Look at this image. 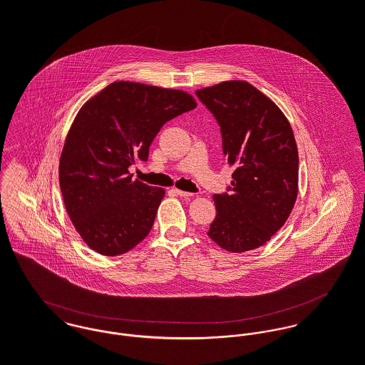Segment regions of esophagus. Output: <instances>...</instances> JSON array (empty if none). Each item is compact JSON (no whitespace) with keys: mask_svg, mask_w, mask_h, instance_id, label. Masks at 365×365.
I'll list each match as a JSON object with an SVG mask.
<instances>
[{"mask_svg":"<svg viewBox=\"0 0 365 365\" xmlns=\"http://www.w3.org/2000/svg\"><path fill=\"white\" fill-rule=\"evenodd\" d=\"M177 195H180V197H184V198H187V197H192V194L191 192H187V191H181V190H173Z\"/></svg>","mask_w":365,"mask_h":365,"instance_id":"obj_1","label":"esophagus"}]
</instances>
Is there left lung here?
Masks as SVG:
<instances>
[{
	"instance_id": "obj_1",
	"label": "left lung",
	"mask_w": 365,
	"mask_h": 365,
	"mask_svg": "<svg viewBox=\"0 0 365 365\" xmlns=\"http://www.w3.org/2000/svg\"><path fill=\"white\" fill-rule=\"evenodd\" d=\"M220 126L230 165L229 194H215L208 236L230 253L265 245L287 222L298 195L299 157L292 128L267 96L247 81L195 91Z\"/></svg>"
}]
</instances>
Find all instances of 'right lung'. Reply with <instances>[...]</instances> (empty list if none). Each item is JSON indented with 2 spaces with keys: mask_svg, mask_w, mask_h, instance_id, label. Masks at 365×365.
<instances>
[{
  "mask_svg": "<svg viewBox=\"0 0 365 365\" xmlns=\"http://www.w3.org/2000/svg\"><path fill=\"white\" fill-rule=\"evenodd\" d=\"M197 106L181 90L115 81L78 110L63 146L58 181L66 210L87 246L119 256L152 230L164 190L132 180L158 130Z\"/></svg>",
  "mask_w": 365,
  "mask_h": 365,
  "instance_id": "right-lung-1",
  "label": "right lung"
}]
</instances>
